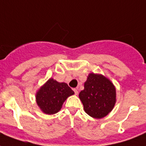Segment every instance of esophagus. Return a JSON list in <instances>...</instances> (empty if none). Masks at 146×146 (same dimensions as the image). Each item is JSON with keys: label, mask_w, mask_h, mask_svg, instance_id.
<instances>
[{"label": "esophagus", "mask_w": 146, "mask_h": 146, "mask_svg": "<svg viewBox=\"0 0 146 146\" xmlns=\"http://www.w3.org/2000/svg\"><path fill=\"white\" fill-rule=\"evenodd\" d=\"M73 91H74V93H75V95H78V93H79V92H78V90L76 89H73Z\"/></svg>", "instance_id": "esophagus-1"}]
</instances>
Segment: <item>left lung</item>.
<instances>
[{
	"label": "left lung",
	"mask_w": 146,
	"mask_h": 146,
	"mask_svg": "<svg viewBox=\"0 0 146 146\" xmlns=\"http://www.w3.org/2000/svg\"><path fill=\"white\" fill-rule=\"evenodd\" d=\"M86 113L100 119L108 114L116 103V89L110 80L102 74L89 73L84 89L79 95Z\"/></svg>",
	"instance_id": "1"
}]
</instances>
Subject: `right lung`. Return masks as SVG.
<instances>
[{
  "label": "right lung",
  "mask_w": 146,
  "mask_h": 146,
  "mask_svg": "<svg viewBox=\"0 0 146 146\" xmlns=\"http://www.w3.org/2000/svg\"><path fill=\"white\" fill-rule=\"evenodd\" d=\"M74 92L65 82H58L49 79L36 93V102L44 113L54 114L61 109L62 105Z\"/></svg>",
  "instance_id": "obj_1"
}]
</instances>
